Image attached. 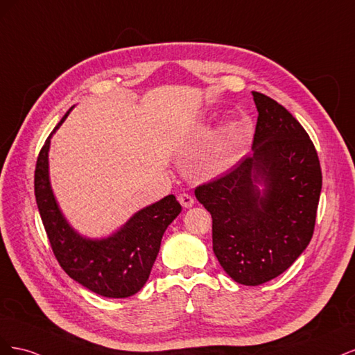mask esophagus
<instances>
[{
	"label": "esophagus",
	"mask_w": 355,
	"mask_h": 355,
	"mask_svg": "<svg viewBox=\"0 0 355 355\" xmlns=\"http://www.w3.org/2000/svg\"><path fill=\"white\" fill-rule=\"evenodd\" d=\"M178 200H179V202H180L182 206H184L185 209L194 206V198H192V196L188 194V192H182V194L178 197Z\"/></svg>",
	"instance_id": "obj_1"
}]
</instances>
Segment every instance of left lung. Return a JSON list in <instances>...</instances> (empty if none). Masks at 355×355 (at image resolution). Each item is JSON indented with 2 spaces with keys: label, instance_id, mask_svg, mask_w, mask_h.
<instances>
[{
  "label": "left lung",
  "instance_id": "obj_1",
  "mask_svg": "<svg viewBox=\"0 0 355 355\" xmlns=\"http://www.w3.org/2000/svg\"><path fill=\"white\" fill-rule=\"evenodd\" d=\"M257 108L253 155L196 188L213 219V252L234 282L259 286L283 274L313 239L321 167L305 128L268 96ZM264 182L261 193L256 183Z\"/></svg>",
  "mask_w": 355,
  "mask_h": 355
}]
</instances>
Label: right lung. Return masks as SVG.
Segmentation results:
<instances>
[{"label": "right lung", "instance_id": "1", "mask_svg": "<svg viewBox=\"0 0 355 355\" xmlns=\"http://www.w3.org/2000/svg\"><path fill=\"white\" fill-rule=\"evenodd\" d=\"M69 111L63 115L53 133L65 121ZM51 135L38 154L34 187L40 216L59 265L72 280L101 296L128 297L137 293L151 274L164 231L180 213L182 206L175 196H167L137 211L111 237L105 240L83 239L62 216L50 187Z\"/></svg>", "mask_w": 355, "mask_h": 355}]
</instances>
